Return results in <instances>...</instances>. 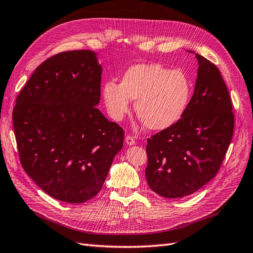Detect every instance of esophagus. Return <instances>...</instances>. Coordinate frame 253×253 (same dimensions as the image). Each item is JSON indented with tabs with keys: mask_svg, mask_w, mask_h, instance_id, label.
Segmentation results:
<instances>
[{
	"mask_svg": "<svg viewBox=\"0 0 253 253\" xmlns=\"http://www.w3.org/2000/svg\"><path fill=\"white\" fill-rule=\"evenodd\" d=\"M126 144H128V145H133V144L136 143V140L134 139V137L127 135V136L126 137Z\"/></svg>",
	"mask_w": 253,
	"mask_h": 253,
	"instance_id": "1",
	"label": "esophagus"
}]
</instances>
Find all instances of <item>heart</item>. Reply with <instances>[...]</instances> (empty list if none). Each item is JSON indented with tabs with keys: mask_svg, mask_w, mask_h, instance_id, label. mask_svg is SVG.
<instances>
[{
	"mask_svg": "<svg viewBox=\"0 0 253 253\" xmlns=\"http://www.w3.org/2000/svg\"><path fill=\"white\" fill-rule=\"evenodd\" d=\"M102 95L111 117L125 118L135 100V111L145 126L159 131L173 126L186 111L191 96V84L180 71H171L158 63L129 66L120 84L108 81Z\"/></svg>",
	"mask_w": 253,
	"mask_h": 253,
	"instance_id": "1",
	"label": "heart"
}]
</instances>
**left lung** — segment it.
Listing matches in <instances>:
<instances>
[{"label": "left lung", "mask_w": 253, "mask_h": 253, "mask_svg": "<svg viewBox=\"0 0 253 253\" xmlns=\"http://www.w3.org/2000/svg\"><path fill=\"white\" fill-rule=\"evenodd\" d=\"M195 57L197 79L186 111L173 126L147 139L145 178L155 193L167 198L188 196L208 183L233 136L232 101L220 72L208 59Z\"/></svg>", "instance_id": "1"}]
</instances>
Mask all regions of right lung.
I'll list each match as a JSON object with an SVG mask.
<instances>
[{"label":"right lung","mask_w":253,"mask_h":253,"mask_svg":"<svg viewBox=\"0 0 253 253\" xmlns=\"http://www.w3.org/2000/svg\"><path fill=\"white\" fill-rule=\"evenodd\" d=\"M101 65L91 50L63 51L36 68L12 112L23 169L55 200L81 204L101 190L125 132L106 119Z\"/></svg>","instance_id":"obj_1"}]
</instances>
